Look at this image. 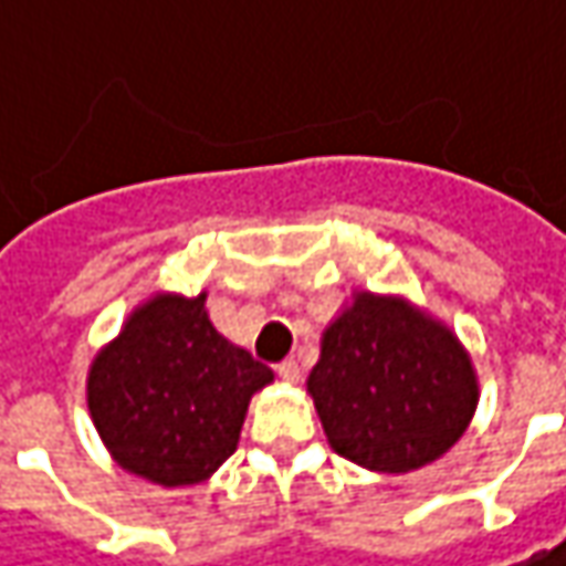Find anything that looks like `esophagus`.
Segmentation results:
<instances>
[{
    "label": "esophagus",
    "mask_w": 566,
    "mask_h": 566,
    "mask_svg": "<svg viewBox=\"0 0 566 566\" xmlns=\"http://www.w3.org/2000/svg\"><path fill=\"white\" fill-rule=\"evenodd\" d=\"M279 370V377H282L284 382H297L301 380V364L294 360V357H284L282 364L275 367Z\"/></svg>",
    "instance_id": "1"
}]
</instances>
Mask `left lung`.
Masks as SVG:
<instances>
[{
  "label": "left lung",
  "mask_w": 566,
  "mask_h": 566,
  "mask_svg": "<svg viewBox=\"0 0 566 566\" xmlns=\"http://www.w3.org/2000/svg\"><path fill=\"white\" fill-rule=\"evenodd\" d=\"M307 389L332 450L374 472L440 459L479 402L472 360L453 332L374 294H357L326 329Z\"/></svg>",
  "instance_id": "1"
}]
</instances>
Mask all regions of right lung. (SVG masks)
<instances>
[{"label": "right lung", "instance_id": "obj_1", "mask_svg": "<svg viewBox=\"0 0 566 566\" xmlns=\"http://www.w3.org/2000/svg\"><path fill=\"white\" fill-rule=\"evenodd\" d=\"M272 370L209 323L206 294L155 297L91 364L87 408L113 459L180 488L237 450L250 396Z\"/></svg>", "mask_w": 566, "mask_h": 566}]
</instances>
